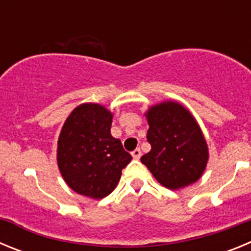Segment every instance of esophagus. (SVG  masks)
<instances>
[{"label": "esophagus", "mask_w": 251, "mask_h": 251, "mask_svg": "<svg viewBox=\"0 0 251 251\" xmlns=\"http://www.w3.org/2000/svg\"><path fill=\"white\" fill-rule=\"evenodd\" d=\"M141 154H142V152H141V150H139V148H136V150L132 152V156H133V158H134V159L141 158Z\"/></svg>", "instance_id": "obj_1"}]
</instances>
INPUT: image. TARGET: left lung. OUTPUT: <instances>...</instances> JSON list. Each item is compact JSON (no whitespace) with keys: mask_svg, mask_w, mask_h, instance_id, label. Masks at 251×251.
<instances>
[{"mask_svg":"<svg viewBox=\"0 0 251 251\" xmlns=\"http://www.w3.org/2000/svg\"><path fill=\"white\" fill-rule=\"evenodd\" d=\"M147 119L152 148L141 157L142 163L171 190L196 182L205 171L208 153L194 117L181 104L167 101L152 106Z\"/></svg>","mask_w":251,"mask_h":251,"instance_id":"obj_1","label":"left lung"}]
</instances>
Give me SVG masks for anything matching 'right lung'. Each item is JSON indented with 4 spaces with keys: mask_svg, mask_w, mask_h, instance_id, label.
Returning <instances> with one entry per match:
<instances>
[{
    "mask_svg": "<svg viewBox=\"0 0 251 251\" xmlns=\"http://www.w3.org/2000/svg\"><path fill=\"white\" fill-rule=\"evenodd\" d=\"M112 113L83 104L69 115L57 142V165L77 194L103 199L113 191L132 156L110 134Z\"/></svg>",
    "mask_w": 251,
    "mask_h": 251,
    "instance_id": "1",
    "label": "right lung"
}]
</instances>
